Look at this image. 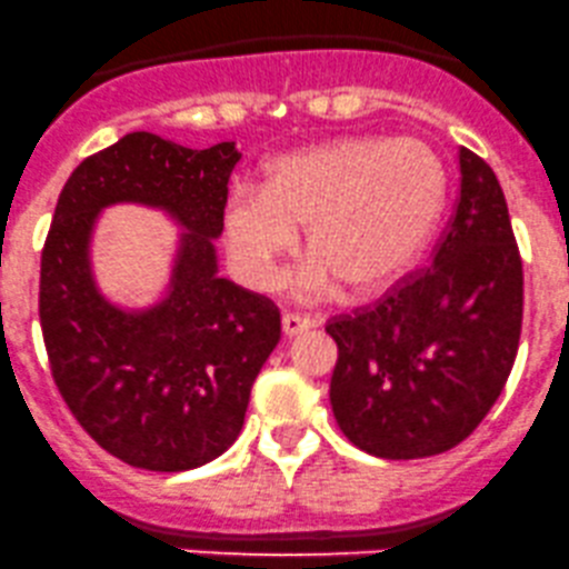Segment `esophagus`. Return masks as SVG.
Returning <instances> with one entry per match:
<instances>
[{
	"instance_id": "esophagus-1",
	"label": "esophagus",
	"mask_w": 569,
	"mask_h": 569,
	"mask_svg": "<svg viewBox=\"0 0 569 569\" xmlns=\"http://www.w3.org/2000/svg\"><path fill=\"white\" fill-rule=\"evenodd\" d=\"M311 326H315V320H309V317L290 315V311L282 317V333L287 336V339H292V336H298V333H307Z\"/></svg>"
}]
</instances>
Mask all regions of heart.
<instances>
[{"label":"heart","instance_id":"1","mask_svg":"<svg viewBox=\"0 0 569 569\" xmlns=\"http://www.w3.org/2000/svg\"><path fill=\"white\" fill-rule=\"evenodd\" d=\"M445 200L439 157L415 138H345L296 151L266 168L262 189L224 203V241L238 277L277 282V266L307 228L311 254L292 277L301 296L336 282L375 290L405 271L429 241Z\"/></svg>","mask_w":569,"mask_h":569}]
</instances>
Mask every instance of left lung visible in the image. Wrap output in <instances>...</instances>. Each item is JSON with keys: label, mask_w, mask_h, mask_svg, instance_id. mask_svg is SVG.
I'll list each match as a JSON object with an SVG mask.
<instances>
[{"label": "left lung", "mask_w": 569, "mask_h": 569, "mask_svg": "<svg viewBox=\"0 0 569 569\" xmlns=\"http://www.w3.org/2000/svg\"><path fill=\"white\" fill-rule=\"evenodd\" d=\"M458 170V198L431 266L326 326L339 347L336 423L371 456L407 461L456 448L516 363L523 268L505 192L463 146Z\"/></svg>", "instance_id": "1"}]
</instances>
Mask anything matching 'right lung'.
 Segmentation results:
<instances>
[{
    "instance_id": "right-lung-1",
    "label": "right lung",
    "mask_w": 569,
    "mask_h": 569,
    "mask_svg": "<svg viewBox=\"0 0 569 569\" xmlns=\"http://www.w3.org/2000/svg\"><path fill=\"white\" fill-rule=\"evenodd\" d=\"M236 143L184 149L130 132L72 170L40 260V328L53 382L102 450L151 472L203 467L236 442L262 363L282 339L266 296L217 277ZM113 202L168 210L182 227L169 296L124 312L99 296L88 243Z\"/></svg>"
}]
</instances>
